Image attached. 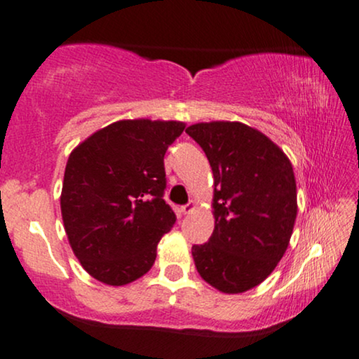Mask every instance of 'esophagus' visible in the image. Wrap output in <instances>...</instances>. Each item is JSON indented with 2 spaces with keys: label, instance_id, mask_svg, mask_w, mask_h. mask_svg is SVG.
I'll return each mask as SVG.
<instances>
[{
  "label": "esophagus",
  "instance_id": "34e87169",
  "mask_svg": "<svg viewBox=\"0 0 359 359\" xmlns=\"http://www.w3.org/2000/svg\"><path fill=\"white\" fill-rule=\"evenodd\" d=\"M194 208H195V203H194V202H189L187 205L182 207V213H185V215H187V213L194 212Z\"/></svg>",
  "mask_w": 359,
  "mask_h": 359
}]
</instances>
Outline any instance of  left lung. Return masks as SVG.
<instances>
[{
	"label": "left lung",
	"instance_id": "left-lung-1",
	"mask_svg": "<svg viewBox=\"0 0 359 359\" xmlns=\"http://www.w3.org/2000/svg\"><path fill=\"white\" fill-rule=\"evenodd\" d=\"M213 172L215 229L192 257L222 293L260 285L287 252L297 220V182L285 152L242 122H198L185 129Z\"/></svg>",
	"mask_w": 359,
	"mask_h": 359
}]
</instances>
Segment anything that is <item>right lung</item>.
<instances>
[{"label": "right lung", "mask_w": 359, "mask_h": 359, "mask_svg": "<svg viewBox=\"0 0 359 359\" xmlns=\"http://www.w3.org/2000/svg\"><path fill=\"white\" fill-rule=\"evenodd\" d=\"M184 129L177 121H117L71 152L62 222L93 278L122 287L152 269L157 243L175 224L164 201V156Z\"/></svg>", "instance_id": "add662e5"}]
</instances>
